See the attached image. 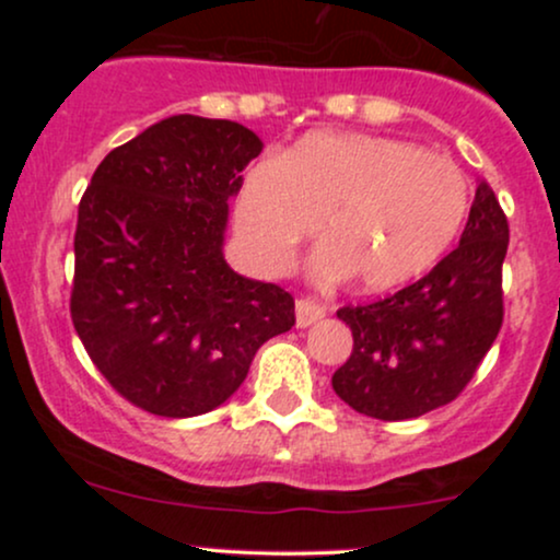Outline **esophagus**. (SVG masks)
I'll list each match as a JSON object with an SVG mask.
<instances>
[{"label": "esophagus", "mask_w": 560, "mask_h": 560, "mask_svg": "<svg viewBox=\"0 0 560 560\" xmlns=\"http://www.w3.org/2000/svg\"><path fill=\"white\" fill-rule=\"evenodd\" d=\"M326 316V305L316 298H300L298 300V326L305 329V326L316 324Z\"/></svg>", "instance_id": "esophagus-1"}]
</instances>
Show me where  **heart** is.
<instances>
[{"instance_id":"1","label":"heart","mask_w":560,"mask_h":560,"mask_svg":"<svg viewBox=\"0 0 560 560\" xmlns=\"http://www.w3.org/2000/svg\"><path fill=\"white\" fill-rule=\"evenodd\" d=\"M458 165L408 141L318 131L244 176L236 231L260 266L284 268L320 223V268L392 289L442 258L464 226Z\"/></svg>"}]
</instances>
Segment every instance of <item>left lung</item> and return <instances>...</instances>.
<instances>
[{
    "label": "left lung",
    "mask_w": 560,
    "mask_h": 560,
    "mask_svg": "<svg viewBox=\"0 0 560 560\" xmlns=\"http://www.w3.org/2000/svg\"><path fill=\"white\" fill-rule=\"evenodd\" d=\"M508 218L479 182L464 236L427 276L387 298L345 305L352 352L331 387L358 413L405 421L453 402L503 326Z\"/></svg>",
    "instance_id": "obj_1"
}]
</instances>
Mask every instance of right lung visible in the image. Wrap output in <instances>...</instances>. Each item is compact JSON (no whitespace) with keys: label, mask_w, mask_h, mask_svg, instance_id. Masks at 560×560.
<instances>
[{"label":"right lung","mask_w":560,"mask_h":560,"mask_svg":"<svg viewBox=\"0 0 560 560\" xmlns=\"http://www.w3.org/2000/svg\"><path fill=\"white\" fill-rule=\"evenodd\" d=\"M262 141L234 120L173 115L115 147L79 202L70 318L107 384L147 413L226 402L294 298L223 260L229 197Z\"/></svg>","instance_id":"1"}]
</instances>
